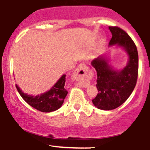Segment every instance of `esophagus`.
Masks as SVG:
<instances>
[{
  "label": "esophagus",
  "mask_w": 150,
  "mask_h": 150,
  "mask_svg": "<svg viewBox=\"0 0 150 150\" xmlns=\"http://www.w3.org/2000/svg\"><path fill=\"white\" fill-rule=\"evenodd\" d=\"M73 77H75L76 80L80 81H86L87 80H88L89 77V73L88 72V68L86 66V65L84 64V63H80V64L77 66V68L75 69V71H74ZM86 85H87V84L84 82V83H82V85H81V86H82V87H86V86H87Z\"/></svg>",
  "instance_id": "34e87169"
}]
</instances>
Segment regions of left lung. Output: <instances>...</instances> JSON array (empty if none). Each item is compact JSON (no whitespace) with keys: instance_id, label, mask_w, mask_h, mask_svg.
<instances>
[{"instance_id":"left-lung-1","label":"left lung","mask_w":150,"mask_h":150,"mask_svg":"<svg viewBox=\"0 0 150 150\" xmlns=\"http://www.w3.org/2000/svg\"><path fill=\"white\" fill-rule=\"evenodd\" d=\"M112 37L109 46L116 44L123 48L128 56V62L120 70H113L108 58L100 56L92 61L97 74L96 87L98 94L92 103L101 110L115 109L130 97L137 83L138 75V53L135 43L124 30L118 27H109Z\"/></svg>"}]
</instances>
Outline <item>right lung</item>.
<instances>
[{
  "instance_id": "1",
  "label": "right lung",
  "mask_w": 150,
  "mask_h": 150,
  "mask_svg": "<svg viewBox=\"0 0 150 150\" xmlns=\"http://www.w3.org/2000/svg\"><path fill=\"white\" fill-rule=\"evenodd\" d=\"M65 76L66 75H62L58 82L48 92L37 96L25 94L17 85L16 88L22 99L31 106L42 112H51L61 107L68 94V91L64 87Z\"/></svg>"
}]
</instances>
